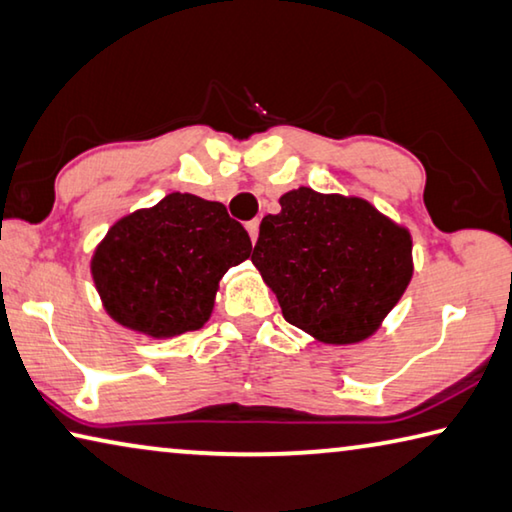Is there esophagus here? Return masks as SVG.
I'll return each mask as SVG.
<instances>
[{"label": "esophagus", "instance_id": "obj_1", "mask_svg": "<svg viewBox=\"0 0 512 512\" xmlns=\"http://www.w3.org/2000/svg\"><path fill=\"white\" fill-rule=\"evenodd\" d=\"M246 230H248V234H250V241H257V234H259V221H250V223H246Z\"/></svg>", "mask_w": 512, "mask_h": 512}]
</instances>
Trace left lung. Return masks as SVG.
Listing matches in <instances>:
<instances>
[{
  "mask_svg": "<svg viewBox=\"0 0 512 512\" xmlns=\"http://www.w3.org/2000/svg\"><path fill=\"white\" fill-rule=\"evenodd\" d=\"M253 264L282 316L323 344H358L412 280L408 227L371 202L300 186L262 218Z\"/></svg>",
  "mask_w": 512,
  "mask_h": 512,
  "instance_id": "8db88e82",
  "label": "left lung"
}]
</instances>
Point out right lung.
I'll return each mask as SVG.
<instances>
[{
	"label": "right lung",
	"instance_id": "1",
	"mask_svg": "<svg viewBox=\"0 0 512 512\" xmlns=\"http://www.w3.org/2000/svg\"><path fill=\"white\" fill-rule=\"evenodd\" d=\"M250 250L248 232L225 205L175 191L113 223L97 243L91 275L113 321L166 339L205 326L218 282Z\"/></svg>",
	"mask_w": 512,
	"mask_h": 512
}]
</instances>
